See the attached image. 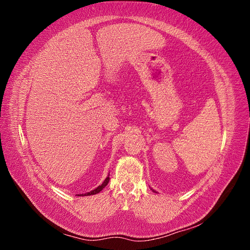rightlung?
Masks as SVG:
<instances>
[{"label": "right lung", "mask_w": 250, "mask_h": 250, "mask_svg": "<svg viewBox=\"0 0 250 250\" xmlns=\"http://www.w3.org/2000/svg\"><path fill=\"white\" fill-rule=\"evenodd\" d=\"M108 181H109V175L105 178V180L103 181L102 183V185H100L99 187L98 188H96L95 190H93V191H90V192H88V193H86V194H84V196H90V195H95V194H97V193H99V192H101L103 188L107 186V184H108ZM78 196H83V194H80V195H78Z\"/></svg>", "instance_id": "add662e5"}]
</instances>
